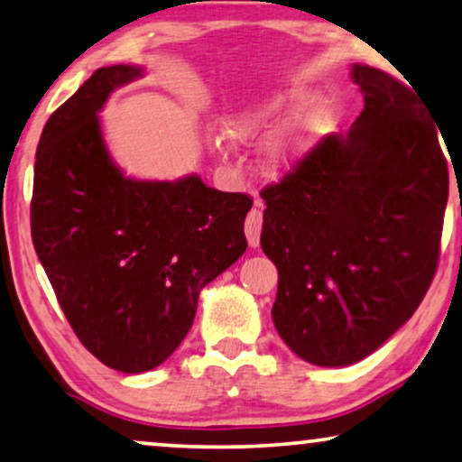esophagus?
Here are the masks:
<instances>
[{"mask_svg": "<svg viewBox=\"0 0 462 462\" xmlns=\"http://www.w3.org/2000/svg\"><path fill=\"white\" fill-rule=\"evenodd\" d=\"M261 231H263V210L261 204L256 201V206L248 212V218H245V237H248V244L252 248H256L261 244Z\"/></svg>", "mask_w": 462, "mask_h": 462, "instance_id": "1", "label": "esophagus"}]
</instances>
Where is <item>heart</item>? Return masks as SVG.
<instances>
[{"instance_id": "obj_1", "label": "heart", "mask_w": 462, "mask_h": 462, "mask_svg": "<svg viewBox=\"0 0 462 462\" xmlns=\"http://www.w3.org/2000/svg\"><path fill=\"white\" fill-rule=\"evenodd\" d=\"M305 97L300 94H275L261 103L248 105L239 109L236 116L226 119V136L236 143H258L282 132L299 116ZM332 125L330 111L319 106L307 113L299 124L283 132L277 141L271 144L267 153V170L271 174H288L307 162V157L319 147L328 130Z\"/></svg>"}]
</instances>
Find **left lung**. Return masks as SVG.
Returning a JSON list of instances; mask_svg holds the SVG:
<instances>
[{
	"instance_id": "1",
	"label": "left lung",
	"mask_w": 462,
	"mask_h": 462,
	"mask_svg": "<svg viewBox=\"0 0 462 462\" xmlns=\"http://www.w3.org/2000/svg\"><path fill=\"white\" fill-rule=\"evenodd\" d=\"M351 79L364 94L351 130L261 193V245L280 273L277 334L326 368L368 357L412 318L438 269L448 204L425 100L368 65H353Z\"/></svg>"
}]
</instances>
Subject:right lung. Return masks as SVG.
<instances>
[{"mask_svg":"<svg viewBox=\"0 0 462 462\" xmlns=\"http://www.w3.org/2000/svg\"><path fill=\"white\" fill-rule=\"evenodd\" d=\"M138 65L103 67L43 125L31 236L81 345L125 374L153 370L191 330L199 292L248 248L252 199L179 180L125 176L98 113Z\"/></svg>","mask_w":462,"mask_h":462,"instance_id":"right-lung-1","label":"right lung"}]
</instances>
